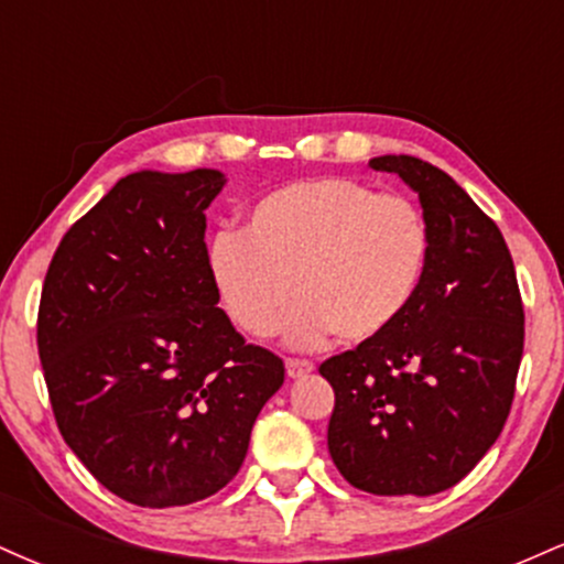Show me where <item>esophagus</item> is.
Returning <instances> with one entry per match:
<instances>
[{
	"instance_id": "34e87169",
	"label": "esophagus",
	"mask_w": 564,
	"mask_h": 564,
	"mask_svg": "<svg viewBox=\"0 0 564 564\" xmlns=\"http://www.w3.org/2000/svg\"><path fill=\"white\" fill-rule=\"evenodd\" d=\"M313 371V364L310 360H300V358H289L286 360V377L289 379H302Z\"/></svg>"
}]
</instances>
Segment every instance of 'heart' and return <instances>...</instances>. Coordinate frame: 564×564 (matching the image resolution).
I'll use <instances>...</instances> for the list:
<instances>
[{"label":"heart","mask_w":564,"mask_h":564,"mask_svg":"<svg viewBox=\"0 0 564 564\" xmlns=\"http://www.w3.org/2000/svg\"><path fill=\"white\" fill-rule=\"evenodd\" d=\"M430 249L411 198L318 177L254 200L243 230L215 232L206 273L230 321L257 339L278 332L294 286L286 341L310 349L334 332L364 341L390 328L422 289Z\"/></svg>","instance_id":"heart-1"}]
</instances>
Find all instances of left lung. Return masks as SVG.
I'll list each match as a JSON object with an SVG mask.
<instances>
[{
    "label": "left lung",
    "instance_id": "obj_1",
    "mask_svg": "<svg viewBox=\"0 0 564 564\" xmlns=\"http://www.w3.org/2000/svg\"><path fill=\"white\" fill-rule=\"evenodd\" d=\"M430 225L422 289L390 328L334 355L328 453L355 488L432 496L467 477L501 435L525 341L514 262L462 185L416 156H377Z\"/></svg>",
    "mask_w": 564,
    "mask_h": 564
}]
</instances>
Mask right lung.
<instances>
[{
    "instance_id": "1",
    "label": "right lung",
    "mask_w": 564,
    "mask_h": 564,
    "mask_svg": "<svg viewBox=\"0 0 564 564\" xmlns=\"http://www.w3.org/2000/svg\"><path fill=\"white\" fill-rule=\"evenodd\" d=\"M219 170L127 174L63 236L39 304L57 430L111 494L148 509L241 469L283 360L246 345L206 273Z\"/></svg>"
}]
</instances>
